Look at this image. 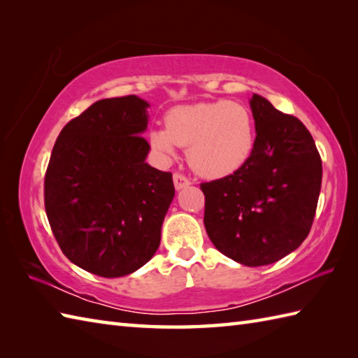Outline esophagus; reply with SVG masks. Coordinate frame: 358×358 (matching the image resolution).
<instances>
[{
	"label": "esophagus",
	"mask_w": 358,
	"mask_h": 358,
	"mask_svg": "<svg viewBox=\"0 0 358 358\" xmlns=\"http://www.w3.org/2000/svg\"><path fill=\"white\" fill-rule=\"evenodd\" d=\"M173 185H175V189H183V187H187L189 185H191V180H189L183 173L175 172L173 173Z\"/></svg>",
	"instance_id": "1"
}]
</instances>
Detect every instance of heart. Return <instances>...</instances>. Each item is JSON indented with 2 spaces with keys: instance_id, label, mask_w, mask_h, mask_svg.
<instances>
[{
  "instance_id": "heart-1",
  "label": "heart",
  "mask_w": 358,
  "mask_h": 358,
  "mask_svg": "<svg viewBox=\"0 0 358 358\" xmlns=\"http://www.w3.org/2000/svg\"><path fill=\"white\" fill-rule=\"evenodd\" d=\"M149 141L166 159L173 158L177 146L189 148L187 159L195 172L222 178L237 172L252 154L254 120L240 103L178 106L167 112L166 127L152 129Z\"/></svg>"
}]
</instances>
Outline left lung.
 I'll return each instance as SVG.
<instances>
[{
	"label": "left lung",
	"mask_w": 358,
	"mask_h": 358,
	"mask_svg": "<svg viewBox=\"0 0 358 358\" xmlns=\"http://www.w3.org/2000/svg\"><path fill=\"white\" fill-rule=\"evenodd\" d=\"M257 136L245 166L201 183L204 226L223 255L264 266L291 254L313 227L322 158L313 135L266 98L250 100Z\"/></svg>",
	"instance_id": "8db88e82"
}]
</instances>
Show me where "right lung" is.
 <instances>
[{
	"instance_id": "right-lung-1",
	"label": "right lung",
	"mask_w": 358,
	"mask_h": 358,
	"mask_svg": "<svg viewBox=\"0 0 358 358\" xmlns=\"http://www.w3.org/2000/svg\"><path fill=\"white\" fill-rule=\"evenodd\" d=\"M148 103L106 98L67 123L44 177V208L58 246L95 275H129L159 246L175 195L171 172L146 159Z\"/></svg>"
}]
</instances>
